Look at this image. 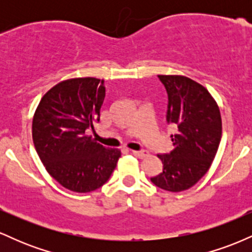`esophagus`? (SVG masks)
Returning a JSON list of instances; mask_svg holds the SVG:
<instances>
[{
  "label": "esophagus",
  "mask_w": 252,
  "mask_h": 252,
  "mask_svg": "<svg viewBox=\"0 0 252 252\" xmlns=\"http://www.w3.org/2000/svg\"><path fill=\"white\" fill-rule=\"evenodd\" d=\"M130 152H131L132 155L137 156V158H146V156H148V153L144 152V150H130Z\"/></svg>",
  "instance_id": "esophagus-1"
}]
</instances>
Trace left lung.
<instances>
[{"label": "left lung", "instance_id": "left-lung-1", "mask_svg": "<svg viewBox=\"0 0 252 252\" xmlns=\"http://www.w3.org/2000/svg\"><path fill=\"white\" fill-rule=\"evenodd\" d=\"M168 94L166 121L176 134L170 135L173 150L158 154L162 173L150 181L168 192L190 189L206 174L221 138V117L210 92L184 76H158Z\"/></svg>", "mask_w": 252, "mask_h": 252}]
</instances>
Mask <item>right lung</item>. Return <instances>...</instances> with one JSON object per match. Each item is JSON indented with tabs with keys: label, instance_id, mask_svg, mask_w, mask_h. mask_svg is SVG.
<instances>
[{
	"label": "right lung",
	"instance_id": "1",
	"mask_svg": "<svg viewBox=\"0 0 252 252\" xmlns=\"http://www.w3.org/2000/svg\"><path fill=\"white\" fill-rule=\"evenodd\" d=\"M104 80L73 78L53 86L40 100L32 134L40 160L65 189L88 193L102 187L116 168L121 152L97 143L89 130L99 122Z\"/></svg>",
	"mask_w": 252,
	"mask_h": 252
}]
</instances>
